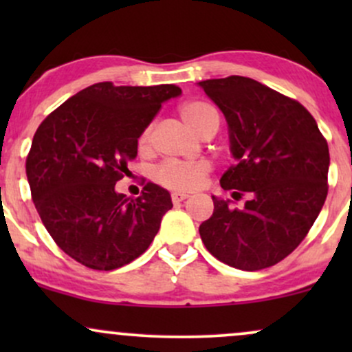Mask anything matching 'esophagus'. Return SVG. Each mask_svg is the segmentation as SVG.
I'll list each match as a JSON object with an SVG mask.
<instances>
[{"label":"esophagus","instance_id":"esophagus-1","mask_svg":"<svg viewBox=\"0 0 352 352\" xmlns=\"http://www.w3.org/2000/svg\"><path fill=\"white\" fill-rule=\"evenodd\" d=\"M187 199H188L187 193H180V192L172 193V201H173V204H180V201H184V200H187Z\"/></svg>","mask_w":352,"mask_h":352}]
</instances>
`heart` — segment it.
Masks as SVG:
<instances>
[{"instance_id": "b5f03b06", "label": "heart", "mask_w": 352, "mask_h": 352, "mask_svg": "<svg viewBox=\"0 0 352 352\" xmlns=\"http://www.w3.org/2000/svg\"><path fill=\"white\" fill-rule=\"evenodd\" d=\"M180 116L184 122L200 137L208 135L210 132H217L218 125H220V116H218L217 109L204 100H190L184 104L180 109ZM153 140H155V124L151 122L145 125L144 131L140 132L139 140H137L139 151L142 153L151 152L153 148ZM208 173L210 164L205 160H197V162L167 160L157 167L153 177H155L157 184L168 190L193 192L204 185Z\"/></svg>"}]
</instances>
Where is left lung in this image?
<instances>
[{
	"instance_id": "left-lung-1",
	"label": "left lung",
	"mask_w": 352,
	"mask_h": 352,
	"mask_svg": "<svg viewBox=\"0 0 352 352\" xmlns=\"http://www.w3.org/2000/svg\"><path fill=\"white\" fill-rule=\"evenodd\" d=\"M223 112L236 164L220 179L243 208L213 199L200 225L201 241L217 260L245 272L268 268L294 252L328 195V142L298 100L258 80L230 76L201 80Z\"/></svg>"
}]
</instances>
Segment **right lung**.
<instances>
[{
  "mask_svg": "<svg viewBox=\"0 0 352 352\" xmlns=\"http://www.w3.org/2000/svg\"><path fill=\"white\" fill-rule=\"evenodd\" d=\"M182 94L173 84H92L52 111L33 137L26 175L34 207L56 245L72 260L111 272L152 243L170 193L147 182L137 199L116 184L137 157V140L162 104Z\"/></svg>",
  "mask_w": 352,
  "mask_h": 352,
  "instance_id": "right-lung-1",
  "label": "right lung"
}]
</instances>
